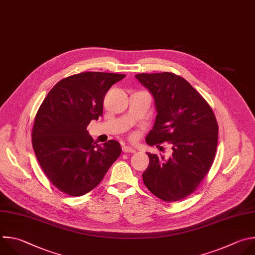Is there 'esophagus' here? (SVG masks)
I'll return each mask as SVG.
<instances>
[{"label": "esophagus", "instance_id": "34e87169", "mask_svg": "<svg viewBox=\"0 0 255 255\" xmlns=\"http://www.w3.org/2000/svg\"><path fill=\"white\" fill-rule=\"evenodd\" d=\"M123 151L124 152H135V149L128 145H125V146H123Z\"/></svg>", "mask_w": 255, "mask_h": 255}]
</instances>
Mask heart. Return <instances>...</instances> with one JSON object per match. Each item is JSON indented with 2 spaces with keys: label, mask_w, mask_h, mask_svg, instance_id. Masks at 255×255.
Segmentation results:
<instances>
[{
  "label": "heart",
  "mask_w": 255,
  "mask_h": 255,
  "mask_svg": "<svg viewBox=\"0 0 255 255\" xmlns=\"http://www.w3.org/2000/svg\"><path fill=\"white\" fill-rule=\"evenodd\" d=\"M129 137H130V139H134V138L136 137V133H131V134L129 135Z\"/></svg>",
  "instance_id": "heart-1"
}]
</instances>
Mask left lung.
Returning a JSON list of instances; mask_svg holds the SVG:
<instances>
[{
    "label": "left lung",
    "instance_id": "obj_1",
    "mask_svg": "<svg viewBox=\"0 0 255 255\" xmlns=\"http://www.w3.org/2000/svg\"><path fill=\"white\" fill-rule=\"evenodd\" d=\"M135 77L155 98L156 123L145 141L172 144V156L149 154L142 174L145 187L163 201L191 195L210 171L218 142V124L209 104L186 79L172 72Z\"/></svg>",
    "mask_w": 255,
    "mask_h": 255
}]
</instances>
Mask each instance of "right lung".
<instances>
[{
	"label": "right lung",
	"mask_w": 255,
	"mask_h": 255,
	"mask_svg": "<svg viewBox=\"0 0 255 255\" xmlns=\"http://www.w3.org/2000/svg\"><path fill=\"white\" fill-rule=\"evenodd\" d=\"M125 74L82 72L63 78L41 104L32 128L36 158L48 180L69 196L94 189L122 152L119 141L98 145L86 130L103 116L109 89Z\"/></svg>",
	"instance_id": "right-lung-1"
}]
</instances>
